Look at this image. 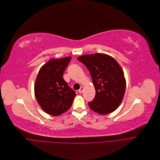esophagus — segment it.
Returning a JSON list of instances; mask_svg holds the SVG:
<instances>
[{"label": "esophagus", "mask_w": 160, "mask_h": 160, "mask_svg": "<svg viewBox=\"0 0 160 160\" xmlns=\"http://www.w3.org/2000/svg\"><path fill=\"white\" fill-rule=\"evenodd\" d=\"M84 90V88L83 87H80V88L78 90V92L80 93H82V92H83V91Z\"/></svg>", "instance_id": "obj_1"}]
</instances>
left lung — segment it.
<instances>
[{"label":"left lung","instance_id":"1","mask_svg":"<svg viewBox=\"0 0 160 160\" xmlns=\"http://www.w3.org/2000/svg\"><path fill=\"white\" fill-rule=\"evenodd\" d=\"M77 60L90 72L95 88V98L88 102L90 108L102 115L114 111L123 99L126 86L119 64L112 57L103 53L85 55Z\"/></svg>","mask_w":160,"mask_h":160}]
</instances>
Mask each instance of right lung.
Wrapping results in <instances>:
<instances>
[{
	"mask_svg": "<svg viewBox=\"0 0 160 160\" xmlns=\"http://www.w3.org/2000/svg\"><path fill=\"white\" fill-rule=\"evenodd\" d=\"M71 57L52 58L45 63L37 75L34 93L42 109L52 116H59L67 111L76 96L63 78Z\"/></svg>",
	"mask_w": 160,
	"mask_h": 160,
	"instance_id": "1",
	"label": "right lung"
}]
</instances>
